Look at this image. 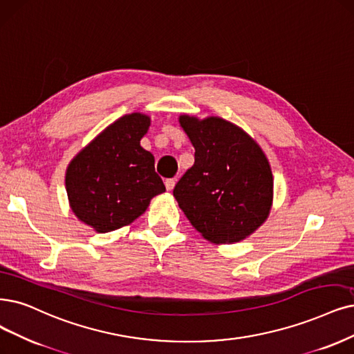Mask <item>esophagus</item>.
Returning <instances> with one entry per match:
<instances>
[{
    "mask_svg": "<svg viewBox=\"0 0 354 354\" xmlns=\"http://www.w3.org/2000/svg\"><path fill=\"white\" fill-rule=\"evenodd\" d=\"M175 184H176V179H174V178L165 180V185H166L167 191H172L175 188Z\"/></svg>",
    "mask_w": 354,
    "mask_h": 354,
    "instance_id": "obj_1",
    "label": "esophagus"
}]
</instances>
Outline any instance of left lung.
I'll return each instance as SVG.
<instances>
[{
	"label": "left lung",
	"instance_id": "8db88e82",
	"mask_svg": "<svg viewBox=\"0 0 354 354\" xmlns=\"http://www.w3.org/2000/svg\"><path fill=\"white\" fill-rule=\"evenodd\" d=\"M195 162L174 189L180 210L213 243L246 239L267 220L274 179L266 153L223 118L180 115Z\"/></svg>",
	"mask_w": 354,
	"mask_h": 354
}]
</instances>
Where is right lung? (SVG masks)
Wrapping results in <instances>:
<instances>
[{
  "mask_svg": "<svg viewBox=\"0 0 354 354\" xmlns=\"http://www.w3.org/2000/svg\"><path fill=\"white\" fill-rule=\"evenodd\" d=\"M151 120L121 116L78 151L65 172V189L75 217L97 233L128 226L153 197L166 191L154 156L140 146Z\"/></svg>",
  "mask_w": 354,
  "mask_h": 354,
  "instance_id": "1",
  "label": "right lung"
}]
</instances>
